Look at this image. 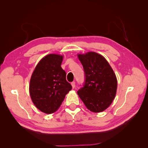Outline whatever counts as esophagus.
<instances>
[{"label":"esophagus","instance_id":"obj_1","mask_svg":"<svg viewBox=\"0 0 148 148\" xmlns=\"http://www.w3.org/2000/svg\"><path fill=\"white\" fill-rule=\"evenodd\" d=\"M75 84H76V83H75L74 81H73V82L71 83V85H72V88H75Z\"/></svg>","mask_w":148,"mask_h":148}]
</instances>
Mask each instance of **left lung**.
I'll return each mask as SVG.
<instances>
[{
  "mask_svg": "<svg viewBox=\"0 0 148 148\" xmlns=\"http://www.w3.org/2000/svg\"><path fill=\"white\" fill-rule=\"evenodd\" d=\"M83 66L85 83L77 94L90 111L100 112L109 108L117 90V78L106 59L99 53L90 51L78 54Z\"/></svg>",
  "mask_w": 148,
  "mask_h": 148,
  "instance_id": "8db88e82",
  "label": "left lung"
}]
</instances>
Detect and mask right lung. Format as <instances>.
Returning a JSON list of instances; mask_svg holds the SVG:
<instances>
[{"label":"right lung","mask_w":148,"mask_h":148,"mask_svg":"<svg viewBox=\"0 0 148 148\" xmlns=\"http://www.w3.org/2000/svg\"><path fill=\"white\" fill-rule=\"evenodd\" d=\"M64 56L49 54L39 62L31 76L29 92L34 104L46 114L56 112L72 90L61 67Z\"/></svg>","instance_id":"obj_1"}]
</instances>
